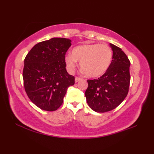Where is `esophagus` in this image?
<instances>
[{
    "mask_svg": "<svg viewBox=\"0 0 154 154\" xmlns=\"http://www.w3.org/2000/svg\"><path fill=\"white\" fill-rule=\"evenodd\" d=\"M82 79V78L78 77H75V83H77V82H79V81H81Z\"/></svg>",
    "mask_w": 154,
    "mask_h": 154,
    "instance_id": "obj_1",
    "label": "esophagus"
}]
</instances>
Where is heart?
<instances>
[{
  "label": "heart",
  "mask_w": 154,
  "mask_h": 154,
  "mask_svg": "<svg viewBox=\"0 0 154 154\" xmlns=\"http://www.w3.org/2000/svg\"><path fill=\"white\" fill-rule=\"evenodd\" d=\"M113 53L106 45L88 43L75 47L71 54L64 59L66 69L70 73H73L80 62L82 72L90 78L102 76L110 67Z\"/></svg>",
  "instance_id": "1"
}]
</instances>
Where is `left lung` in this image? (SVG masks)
I'll return each instance as SVG.
<instances>
[{
  "label": "left lung",
  "mask_w": 154,
  "mask_h": 154,
  "mask_svg": "<svg viewBox=\"0 0 154 154\" xmlns=\"http://www.w3.org/2000/svg\"><path fill=\"white\" fill-rule=\"evenodd\" d=\"M113 51L110 67L100 78L88 80L85 95L90 107L105 113L120 105L128 92L130 62L121 48L109 43Z\"/></svg>",
  "instance_id": "8db88e82"
}]
</instances>
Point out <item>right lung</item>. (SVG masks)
Listing matches in <instances>:
<instances>
[{
  "instance_id": "add662e5",
  "label": "right lung",
  "mask_w": 154,
  "mask_h": 154,
  "mask_svg": "<svg viewBox=\"0 0 154 154\" xmlns=\"http://www.w3.org/2000/svg\"><path fill=\"white\" fill-rule=\"evenodd\" d=\"M71 41L51 38L33 47L24 60L23 79L30 100L43 110L54 111L63 103L75 77L68 73L65 54Z\"/></svg>"
}]
</instances>
